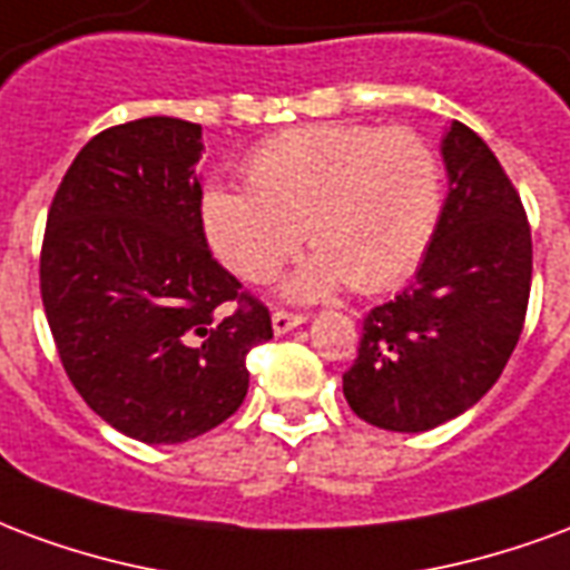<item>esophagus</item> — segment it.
I'll use <instances>...</instances> for the list:
<instances>
[{
    "label": "esophagus",
    "instance_id": "34e87169",
    "mask_svg": "<svg viewBox=\"0 0 570 570\" xmlns=\"http://www.w3.org/2000/svg\"><path fill=\"white\" fill-rule=\"evenodd\" d=\"M303 322H306V318H303L301 313H285V309H276V313H273V331L279 336L294 331V327L303 325Z\"/></svg>",
    "mask_w": 570,
    "mask_h": 570
}]
</instances>
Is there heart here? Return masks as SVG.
<instances>
[{"label": "heart", "instance_id": "heart-1", "mask_svg": "<svg viewBox=\"0 0 570 570\" xmlns=\"http://www.w3.org/2000/svg\"><path fill=\"white\" fill-rule=\"evenodd\" d=\"M252 190L209 188L203 230L236 276L267 282L303 239L315 255L285 285L315 301L348 282L397 288L425 257L440 218V164L410 127L309 124L261 142L245 160Z\"/></svg>", "mask_w": 570, "mask_h": 570}]
</instances>
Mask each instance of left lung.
<instances>
[{
    "mask_svg": "<svg viewBox=\"0 0 570 570\" xmlns=\"http://www.w3.org/2000/svg\"><path fill=\"white\" fill-rule=\"evenodd\" d=\"M450 194L410 288L373 306L343 373L352 413L419 434L471 410L498 382L522 334L531 230L489 145L459 120L440 142Z\"/></svg>",
    "mask_w": 570,
    "mask_h": 570,
    "instance_id": "obj_1",
    "label": "left lung"
}]
</instances>
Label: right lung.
<instances>
[{
    "instance_id": "right-lung-1",
    "label": "right lung",
    "mask_w": 570,
    "mask_h": 570,
    "mask_svg": "<svg viewBox=\"0 0 570 570\" xmlns=\"http://www.w3.org/2000/svg\"><path fill=\"white\" fill-rule=\"evenodd\" d=\"M199 157L190 120L102 130L66 169L41 245V303L66 376L142 443H185L234 416L245 355L273 336L267 306L206 245Z\"/></svg>"
}]
</instances>
